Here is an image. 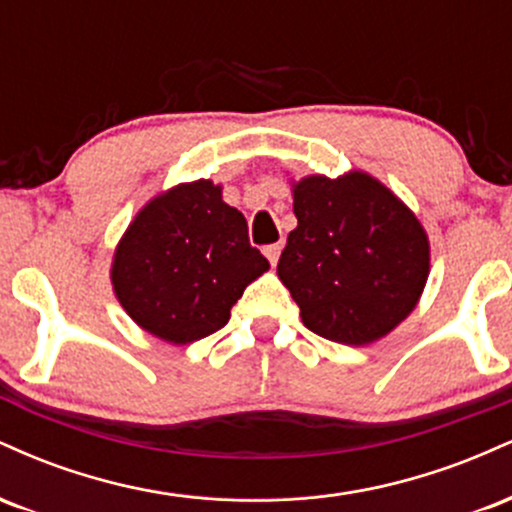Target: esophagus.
I'll use <instances>...</instances> for the list:
<instances>
[{"mask_svg":"<svg viewBox=\"0 0 512 512\" xmlns=\"http://www.w3.org/2000/svg\"><path fill=\"white\" fill-rule=\"evenodd\" d=\"M264 255H267V260L272 262V267L276 262H279V255H281V245L279 243H274V245H267V248H264Z\"/></svg>","mask_w":512,"mask_h":512,"instance_id":"34e87169","label":"esophagus"}]
</instances>
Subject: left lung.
I'll list each match as a JSON object with an SVG mask.
<instances>
[{
    "label": "left lung",
    "mask_w": 512,
    "mask_h": 512,
    "mask_svg": "<svg viewBox=\"0 0 512 512\" xmlns=\"http://www.w3.org/2000/svg\"><path fill=\"white\" fill-rule=\"evenodd\" d=\"M293 214L276 274L310 332L373 344L416 308L431 269L428 236L383 182L361 170L308 175L293 182Z\"/></svg>",
    "instance_id": "obj_1"
}]
</instances>
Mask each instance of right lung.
Returning <instances> with one entry per match:
<instances>
[{
	"label": "right lung",
	"instance_id": "obj_1",
	"mask_svg": "<svg viewBox=\"0 0 512 512\" xmlns=\"http://www.w3.org/2000/svg\"><path fill=\"white\" fill-rule=\"evenodd\" d=\"M269 269L248 221L211 180L182 182L134 216L113 257L117 301L142 330L192 344L221 330L245 286Z\"/></svg>",
	"mask_w": 512,
	"mask_h": 512
}]
</instances>
